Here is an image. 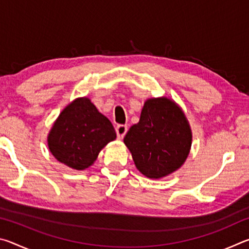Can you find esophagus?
<instances>
[{"label":"esophagus","instance_id":"esophagus-1","mask_svg":"<svg viewBox=\"0 0 249 249\" xmlns=\"http://www.w3.org/2000/svg\"><path fill=\"white\" fill-rule=\"evenodd\" d=\"M115 132H116V135H117V138H120V140H122L125 136V134L127 133V126L126 125H117L115 127Z\"/></svg>","mask_w":249,"mask_h":249}]
</instances>
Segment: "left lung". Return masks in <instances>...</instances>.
Returning <instances> with one entry per match:
<instances>
[{"label": "left lung", "mask_w": 249, "mask_h": 249, "mask_svg": "<svg viewBox=\"0 0 249 249\" xmlns=\"http://www.w3.org/2000/svg\"><path fill=\"white\" fill-rule=\"evenodd\" d=\"M191 141L183 112L167 98L147 100L140 122L124 137L137 169L153 179L180 168L190 151Z\"/></svg>", "instance_id": "left-lung-1"}]
</instances>
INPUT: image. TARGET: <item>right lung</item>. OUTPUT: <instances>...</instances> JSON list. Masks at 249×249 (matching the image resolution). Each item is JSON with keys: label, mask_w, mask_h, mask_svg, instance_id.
Segmentation results:
<instances>
[{"label": "right lung", "mask_w": 249, "mask_h": 249, "mask_svg": "<svg viewBox=\"0 0 249 249\" xmlns=\"http://www.w3.org/2000/svg\"><path fill=\"white\" fill-rule=\"evenodd\" d=\"M116 138L111 122L87 98L77 99L60 113L48 136L54 158L70 168L83 170Z\"/></svg>", "instance_id": "obj_1"}]
</instances>
